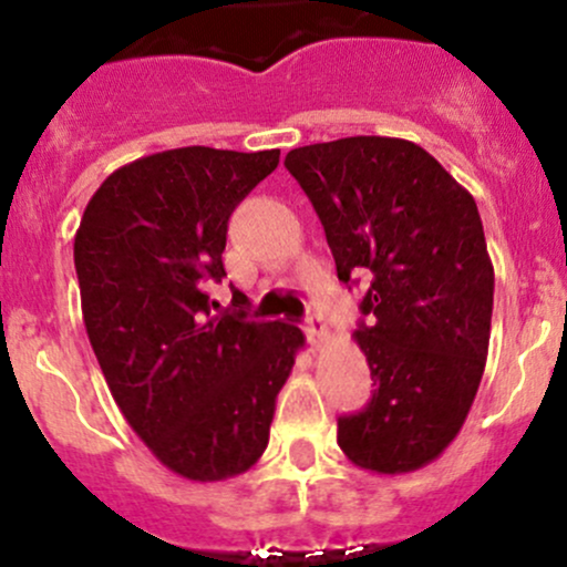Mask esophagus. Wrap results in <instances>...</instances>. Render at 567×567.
Returning <instances> with one entry per match:
<instances>
[{
  "label": "esophagus",
  "mask_w": 567,
  "mask_h": 567,
  "mask_svg": "<svg viewBox=\"0 0 567 567\" xmlns=\"http://www.w3.org/2000/svg\"><path fill=\"white\" fill-rule=\"evenodd\" d=\"M303 331H307L309 344H312L315 350H320V347L328 341V328H326V322H322V317H317V315L309 317L307 328H303Z\"/></svg>",
  "instance_id": "esophagus-1"
}]
</instances>
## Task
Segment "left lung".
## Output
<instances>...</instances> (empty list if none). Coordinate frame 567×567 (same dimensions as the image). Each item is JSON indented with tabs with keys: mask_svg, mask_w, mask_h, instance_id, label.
Segmentation results:
<instances>
[{
	"mask_svg": "<svg viewBox=\"0 0 567 567\" xmlns=\"http://www.w3.org/2000/svg\"><path fill=\"white\" fill-rule=\"evenodd\" d=\"M312 202L341 282L369 277L354 331L377 390L341 416L358 468L412 474L471 412L493 322L495 271L476 202L431 153L395 136H344L285 158Z\"/></svg>",
	"mask_w": 567,
	"mask_h": 567,
	"instance_id": "left-lung-1",
	"label": "left lung"
}]
</instances>
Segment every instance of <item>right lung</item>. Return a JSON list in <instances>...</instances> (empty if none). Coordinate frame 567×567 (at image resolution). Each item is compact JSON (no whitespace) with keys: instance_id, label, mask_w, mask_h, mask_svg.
Listing matches in <instances>:
<instances>
[{"instance_id":"1","label":"right lung","mask_w":567,"mask_h":567,"mask_svg":"<svg viewBox=\"0 0 567 567\" xmlns=\"http://www.w3.org/2000/svg\"><path fill=\"white\" fill-rule=\"evenodd\" d=\"M279 151L177 147L121 166L93 193L74 269L83 322L132 431L172 474L223 482L269 444L301 328L213 315L228 217ZM236 298L241 293L234 290Z\"/></svg>"}]
</instances>
